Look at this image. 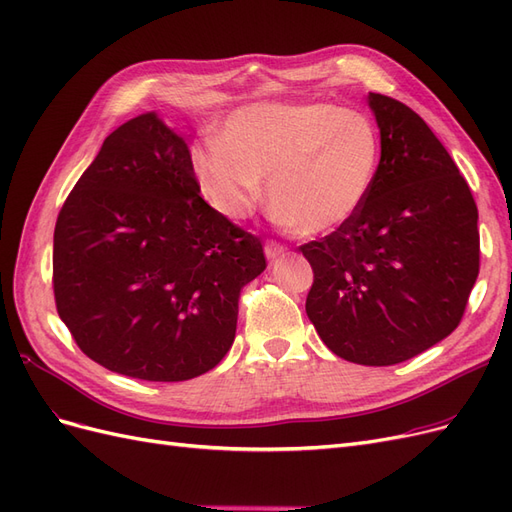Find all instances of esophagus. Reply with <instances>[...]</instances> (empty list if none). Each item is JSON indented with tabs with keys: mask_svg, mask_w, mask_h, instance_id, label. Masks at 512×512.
I'll use <instances>...</instances> for the list:
<instances>
[{
	"mask_svg": "<svg viewBox=\"0 0 512 512\" xmlns=\"http://www.w3.org/2000/svg\"><path fill=\"white\" fill-rule=\"evenodd\" d=\"M284 252H286V245H282L280 241H267L265 243V254H267L269 260L280 258Z\"/></svg>",
	"mask_w": 512,
	"mask_h": 512,
	"instance_id": "34e87169",
	"label": "esophagus"
}]
</instances>
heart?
I'll return each mask as SVG.
<instances>
[{
	"mask_svg": "<svg viewBox=\"0 0 512 512\" xmlns=\"http://www.w3.org/2000/svg\"><path fill=\"white\" fill-rule=\"evenodd\" d=\"M380 132L369 115L327 102H258L232 111L220 141L190 151L203 196L226 218H245L265 196L275 218L303 235L350 222L380 166Z\"/></svg>",
	"mask_w": 512,
	"mask_h": 512,
	"instance_id": "obj_1",
	"label": "heart"
}]
</instances>
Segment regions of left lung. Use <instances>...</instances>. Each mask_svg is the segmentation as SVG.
Wrapping results in <instances>:
<instances>
[{"label": "left lung", "instance_id": "1", "mask_svg": "<svg viewBox=\"0 0 512 512\" xmlns=\"http://www.w3.org/2000/svg\"><path fill=\"white\" fill-rule=\"evenodd\" d=\"M380 166L350 222L299 250L314 269L305 312L331 352L395 365L451 335L480 265L478 209L444 145L410 106L367 96Z\"/></svg>", "mask_w": 512, "mask_h": 512}]
</instances>
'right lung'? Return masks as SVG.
Masks as SVG:
<instances>
[{"mask_svg":"<svg viewBox=\"0 0 512 512\" xmlns=\"http://www.w3.org/2000/svg\"><path fill=\"white\" fill-rule=\"evenodd\" d=\"M265 267L260 239L205 203L188 145L156 113L106 136L57 215V314L91 361L130 378L218 365L241 288Z\"/></svg>","mask_w":512,"mask_h":512,"instance_id":"add662e5","label":"right lung"}]
</instances>
